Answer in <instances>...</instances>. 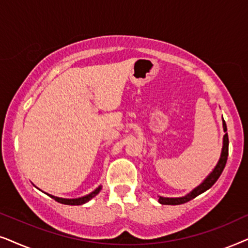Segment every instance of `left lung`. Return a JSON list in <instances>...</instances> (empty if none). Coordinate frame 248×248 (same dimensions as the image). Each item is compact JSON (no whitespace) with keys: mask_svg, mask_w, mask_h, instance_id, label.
<instances>
[{"mask_svg":"<svg viewBox=\"0 0 248 248\" xmlns=\"http://www.w3.org/2000/svg\"><path fill=\"white\" fill-rule=\"evenodd\" d=\"M223 129L224 131H227V124L226 122H224V120H223ZM228 152H229V138H228V134L226 133V135L223 136V147H222V153H221V157L219 162L217 164V167L214 168V170L210 173V176L207 177L199 187H196L193 191H190L187 196L179 197V199H166V197H160V199H158V202L161 204H164V205H179V204L189 202L190 200L195 199V197L199 196L200 194L204 193V191L212 187L213 185L216 184V181L219 179V177L221 176V173H222L224 167H226L228 154H229Z\"/></svg>","mask_w":248,"mask_h":248,"instance_id":"left-lung-1","label":"left lung"}]
</instances>
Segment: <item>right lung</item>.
I'll return each mask as SVG.
<instances>
[{
	"label": "right lung",
	"mask_w": 248,
	"mask_h": 248,
	"mask_svg": "<svg viewBox=\"0 0 248 248\" xmlns=\"http://www.w3.org/2000/svg\"><path fill=\"white\" fill-rule=\"evenodd\" d=\"M101 190V187H98L97 189H95L93 193H91L90 195L87 196H84V197H80V199H74V200H67V199H59V197H54L52 195H49L52 197V199H54L57 202L61 203V204H65V205H81V204H85L87 203L88 201L93 199V197H95L97 195L98 193H100Z\"/></svg>",
	"instance_id": "right-lung-1"
}]
</instances>
